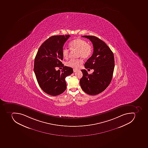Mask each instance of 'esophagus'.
I'll use <instances>...</instances> for the list:
<instances>
[{
  "mask_svg": "<svg viewBox=\"0 0 148 148\" xmlns=\"http://www.w3.org/2000/svg\"><path fill=\"white\" fill-rule=\"evenodd\" d=\"M77 71V69H73V71L74 72H76Z\"/></svg>",
  "mask_w": 148,
  "mask_h": 148,
  "instance_id": "34e87169",
  "label": "esophagus"
}]
</instances>
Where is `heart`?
<instances>
[{"instance_id":"obj_1","label":"heart","mask_w":148,"mask_h":148,"mask_svg":"<svg viewBox=\"0 0 148 148\" xmlns=\"http://www.w3.org/2000/svg\"><path fill=\"white\" fill-rule=\"evenodd\" d=\"M70 49L72 51H77V57H81L84 59L89 58L93 52V47L90 43L84 39L77 38L72 40L70 44ZM62 54L64 58L67 59L70 54V50L66 48H63L62 50ZM82 59H71L66 63V65L71 67L77 68L82 64Z\"/></svg>"}]
</instances>
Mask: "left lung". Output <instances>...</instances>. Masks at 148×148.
Listing matches in <instances>:
<instances>
[{
  "label": "left lung",
  "mask_w": 148,
  "mask_h": 148,
  "mask_svg": "<svg viewBox=\"0 0 148 148\" xmlns=\"http://www.w3.org/2000/svg\"><path fill=\"white\" fill-rule=\"evenodd\" d=\"M90 39L93 46V53L84 64L86 69H93L91 74L82 70L83 76L80 80L82 90L88 94L100 93L110 84L112 78L115 61L113 53L104 42L97 37L84 36Z\"/></svg>",
  "instance_id": "left-lung-1"
}]
</instances>
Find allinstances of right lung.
<instances>
[{
    "instance_id": "1",
    "label": "right lung",
    "mask_w": 148,
    "mask_h": 148,
    "mask_svg": "<svg viewBox=\"0 0 148 148\" xmlns=\"http://www.w3.org/2000/svg\"><path fill=\"white\" fill-rule=\"evenodd\" d=\"M71 36L56 35L45 40L38 50L34 60V71L39 86L51 96L63 93L66 89L65 78L73 73L72 68L63 66L61 71L56 68L63 65L62 50Z\"/></svg>"
}]
</instances>
